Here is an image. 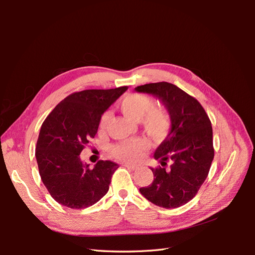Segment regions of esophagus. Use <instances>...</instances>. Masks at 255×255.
<instances>
[{"label":"esophagus","mask_w":255,"mask_h":255,"mask_svg":"<svg viewBox=\"0 0 255 255\" xmlns=\"http://www.w3.org/2000/svg\"><path fill=\"white\" fill-rule=\"evenodd\" d=\"M123 166L127 167V168L132 169V170H135V169H137V167H136V166H134V165H130V164H123Z\"/></svg>","instance_id":"1"}]
</instances>
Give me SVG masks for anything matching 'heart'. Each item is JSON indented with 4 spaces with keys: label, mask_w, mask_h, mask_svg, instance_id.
I'll return each mask as SVG.
<instances>
[{
    "label": "heart",
    "mask_w": 255,
    "mask_h": 255,
    "mask_svg": "<svg viewBox=\"0 0 255 255\" xmlns=\"http://www.w3.org/2000/svg\"><path fill=\"white\" fill-rule=\"evenodd\" d=\"M153 101L144 95L132 94L127 96L120 103L122 113L136 122H140L144 133L154 140H161L168 135L170 129V117L163 109L153 107ZM110 120V114L105 113L100 128H105ZM144 144L140 140L123 141L113 146V155L119 159L134 161L140 157Z\"/></svg>",
    "instance_id": "obj_1"
}]
</instances>
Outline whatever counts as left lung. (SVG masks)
I'll use <instances>...</instances> for the list:
<instances>
[{"label": "left lung", "mask_w": 255, "mask_h": 255, "mask_svg": "<svg viewBox=\"0 0 255 255\" xmlns=\"http://www.w3.org/2000/svg\"><path fill=\"white\" fill-rule=\"evenodd\" d=\"M163 103L170 117V130L154 158L161 167L151 168L154 180L140 194L164 208H175L194 198L207 177L214 158L212 123L202 105L175 85L159 82L137 86ZM167 161L172 163L165 168Z\"/></svg>", "instance_id": "left-lung-1"}]
</instances>
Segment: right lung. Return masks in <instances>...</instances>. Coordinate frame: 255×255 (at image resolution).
I'll return each mask as SVG.
<instances>
[{"instance_id":"add662e5","label":"right lung","mask_w":255,"mask_h":255,"mask_svg":"<svg viewBox=\"0 0 255 255\" xmlns=\"http://www.w3.org/2000/svg\"><path fill=\"white\" fill-rule=\"evenodd\" d=\"M127 86L89 89L68 96L43 121L36 145L41 180L52 198L70 208L94 205L109 191L118 165L100 160L94 168L80 154L98 132L102 115Z\"/></svg>"}]
</instances>
